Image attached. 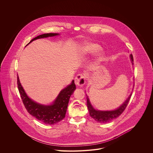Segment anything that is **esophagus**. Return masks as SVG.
<instances>
[{
  "instance_id": "34e87169",
  "label": "esophagus",
  "mask_w": 153,
  "mask_h": 153,
  "mask_svg": "<svg viewBox=\"0 0 153 153\" xmlns=\"http://www.w3.org/2000/svg\"><path fill=\"white\" fill-rule=\"evenodd\" d=\"M87 75L84 74H78L75 78V83L78 87H82L85 83Z\"/></svg>"
}]
</instances>
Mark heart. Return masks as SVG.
Here are the masks:
<instances>
[{
  "label": "heart",
  "mask_w": 153,
  "mask_h": 153,
  "mask_svg": "<svg viewBox=\"0 0 153 153\" xmlns=\"http://www.w3.org/2000/svg\"><path fill=\"white\" fill-rule=\"evenodd\" d=\"M100 49L99 45L90 42H87L83 44L81 48V53L82 54L93 53Z\"/></svg>",
  "instance_id": "heart-1"
}]
</instances>
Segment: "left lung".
Returning a JSON list of instances; mask_svg holds the SVG:
<instances>
[{
  "label": "left lung",
  "mask_w": 153,
  "mask_h": 153,
  "mask_svg": "<svg viewBox=\"0 0 153 153\" xmlns=\"http://www.w3.org/2000/svg\"><path fill=\"white\" fill-rule=\"evenodd\" d=\"M130 58H131V62L133 64V62H132L133 56L132 54L130 55ZM131 97V94H130V95L128 97L127 100L117 109L112 110V111H99V110H96L93 108V107L91 104V102L87 96V107L89 115L92 118H94L96 121L98 123H108L109 121H111L112 120L119 117L123 112V111L126 108L128 102L130 101Z\"/></svg>",
  "instance_id": "left-lung-1"
}]
</instances>
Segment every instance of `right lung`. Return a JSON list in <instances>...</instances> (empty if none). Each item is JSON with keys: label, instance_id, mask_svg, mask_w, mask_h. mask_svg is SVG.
Here are the masks:
<instances>
[{"label": "right lung", "instance_id": "obj_1", "mask_svg": "<svg viewBox=\"0 0 153 153\" xmlns=\"http://www.w3.org/2000/svg\"><path fill=\"white\" fill-rule=\"evenodd\" d=\"M58 35V33H53L42 34L32 39L27 45L38 39L54 36ZM17 84L22 102L27 111L41 122L49 125L57 124L65 117L69 98L76 89L74 80H73L70 85L60 92L52 104L44 105L33 101L27 97L21 84L18 75Z\"/></svg>", "mask_w": 153, "mask_h": 153}]
</instances>
